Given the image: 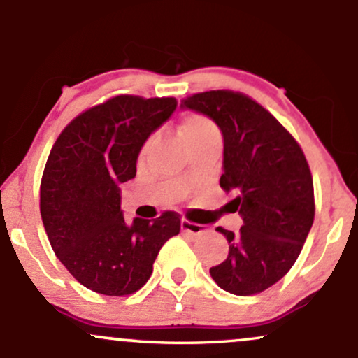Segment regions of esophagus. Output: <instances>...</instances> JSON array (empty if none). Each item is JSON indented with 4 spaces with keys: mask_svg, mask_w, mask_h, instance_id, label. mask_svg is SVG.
<instances>
[{
    "mask_svg": "<svg viewBox=\"0 0 358 358\" xmlns=\"http://www.w3.org/2000/svg\"><path fill=\"white\" fill-rule=\"evenodd\" d=\"M182 232L188 234V236H200V234L207 232V227L205 225H200V224H195V222H188V220H182Z\"/></svg>",
    "mask_w": 358,
    "mask_h": 358,
    "instance_id": "34e87169",
    "label": "esophagus"
}]
</instances>
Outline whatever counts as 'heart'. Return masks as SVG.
<instances>
[{
    "label": "heart",
    "instance_id": "heart-1",
    "mask_svg": "<svg viewBox=\"0 0 358 358\" xmlns=\"http://www.w3.org/2000/svg\"><path fill=\"white\" fill-rule=\"evenodd\" d=\"M182 136L188 146L220 138L219 129H217L210 119L199 116V114H192V116L185 117L182 124Z\"/></svg>",
    "mask_w": 358,
    "mask_h": 358
}]
</instances>
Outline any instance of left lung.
<instances>
[{
    "label": "left lung",
    "mask_w": 358,
    "mask_h": 358,
    "mask_svg": "<svg viewBox=\"0 0 358 358\" xmlns=\"http://www.w3.org/2000/svg\"><path fill=\"white\" fill-rule=\"evenodd\" d=\"M210 117L224 139L220 187L236 199L239 232L217 227L229 256L210 268L217 286L237 296L268 289L293 268L315 219L313 178L294 138L244 94L208 90L180 106Z\"/></svg>",
    "instance_id": "8db88e82"
}]
</instances>
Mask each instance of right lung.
I'll return each mask as SVG.
<instances>
[{
    "label": "right lung",
    "mask_w": 358,
    "mask_h": 358,
    "mask_svg": "<svg viewBox=\"0 0 358 358\" xmlns=\"http://www.w3.org/2000/svg\"><path fill=\"white\" fill-rule=\"evenodd\" d=\"M176 106L173 97H113L73 119L52 148L40 185L45 232L69 273L96 293H136L180 232L175 212L127 224L121 210V183L136 176L143 145Z\"/></svg>",
    "instance_id": "right-lung-1"
}]
</instances>
